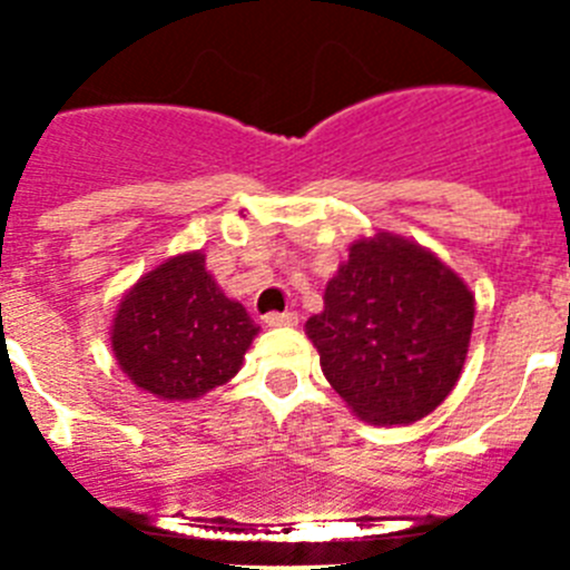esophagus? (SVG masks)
<instances>
[{"label":"esophagus","mask_w":570,"mask_h":570,"mask_svg":"<svg viewBox=\"0 0 570 570\" xmlns=\"http://www.w3.org/2000/svg\"><path fill=\"white\" fill-rule=\"evenodd\" d=\"M264 323L267 326H295L297 323V315L295 312H269V315H264Z\"/></svg>","instance_id":"34e87169"}]
</instances>
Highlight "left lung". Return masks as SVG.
<instances>
[{
    "label": "left lung",
    "mask_w": 570,
    "mask_h": 570,
    "mask_svg": "<svg viewBox=\"0 0 570 570\" xmlns=\"http://www.w3.org/2000/svg\"><path fill=\"white\" fill-rule=\"evenodd\" d=\"M472 321L475 295L459 273L411 238L374 233L351 244L303 328L351 413L387 428L428 416L453 391Z\"/></svg>",
    "instance_id": "obj_1"
}]
</instances>
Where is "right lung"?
Segmentation results:
<instances>
[{
	"instance_id": "obj_1",
	"label": "right lung",
	"mask_w": 570,
	"mask_h": 570,
	"mask_svg": "<svg viewBox=\"0 0 570 570\" xmlns=\"http://www.w3.org/2000/svg\"><path fill=\"white\" fill-rule=\"evenodd\" d=\"M111 354L135 387L190 402L242 371L258 326L207 273L205 253L165 258L124 295L111 321Z\"/></svg>"
}]
</instances>
